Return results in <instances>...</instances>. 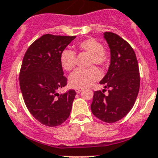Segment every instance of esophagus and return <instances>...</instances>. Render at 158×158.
I'll list each match as a JSON object with an SVG mask.
<instances>
[{"label":"esophagus","mask_w":158,"mask_h":158,"mask_svg":"<svg viewBox=\"0 0 158 158\" xmlns=\"http://www.w3.org/2000/svg\"><path fill=\"white\" fill-rule=\"evenodd\" d=\"M82 90H83V88H75V92L78 93V94L80 93Z\"/></svg>","instance_id":"obj_1"}]
</instances>
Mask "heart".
<instances>
[{
    "instance_id": "obj_1",
    "label": "heart",
    "mask_w": 158,
    "mask_h": 158,
    "mask_svg": "<svg viewBox=\"0 0 158 158\" xmlns=\"http://www.w3.org/2000/svg\"><path fill=\"white\" fill-rule=\"evenodd\" d=\"M79 52H84L90 55L89 65H97L106 68L110 61V53L102 47V43L95 38L90 37L75 44ZM60 64L65 71H71L76 65V56L73 51L66 49L60 54ZM100 77V72L95 67L79 68L70 75L69 85L75 88H83L92 84Z\"/></svg>"
}]
</instances>
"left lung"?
Returning a JSON list of instances; mask_svg holds the SVG:
<instances>
[{"instance_id":"8db88e82","label":"left lung","mask_w":158,"mask_h":158,"mask_svg":"<svg viewBox=\"0 0 158 158\" xmlns=\"http://www.w3.org/2000/svg\"><path fill=\"white\" fill-rule=\"evenodd\" d=\"M104 38L110 49V64L100 81L108 90L94 91L91 111L96 118L107 123L125 117L134 106L140 87L138 60L134 49L118 35L106 31Z\"/></svg>"}]
</instances>
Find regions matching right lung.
Listing matches in <instances>:
<instances>
[{
	"label": "right lung",
	"mask_w": 158,
	"mask_h": 158,
	"mask_svg": "<svg viewBox=\"0 0 158 158\" xmlns=\"http://www.w3.org/2000/svg\"><path fill=\"white\" fill-rule=\"evenodd\" d=\"M76 36L45 34L26 51L19 75L25 105L38 122L47 127H57L69 117L75 90L58 94L65 87L60 54Z\"/></svg>",
	"instance_id": "right-lung-1"
}]
</instances>
